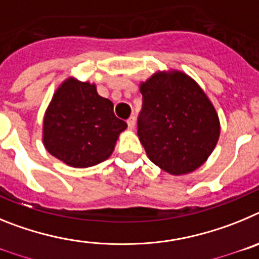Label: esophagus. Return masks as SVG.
I'll return each instance as SVG.
<instances>
[{
    "mask_svg": "<svg viewBox=\"0 0 259 259\" xmlns=\"http://www.w3.org/2000/svg\"><path fill=\"white\" fill-rule=\"evenodd\" d=\"M127 124H128V128H130V130H134L135 124H136V119H135V116H131V118L128 119Z\"/></svg>",
    "mask_w": 259,
    "mask_h": 259,
    "instance_id": "esophagus-1",
    "label": "esophagus"
}]
</instances>
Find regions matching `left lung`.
I'll list each match as a JSON object with an SVG mask.
<instances>
[{
	"label": "left lung",
	"mask_w": 259,
	"mask_h": 259,
	"mask_svg": "<svg viewBox=\"0 0 259 259\" xmlns=\"http://www.w3.org/2000/svg\"><path fill=\"white\" fill-rule=\"evenodd\" d=\"M140 92L137 135L150 161L176 176L197 170L221 135L219 116L206 93L179 70L157 71L141 81Z\"/></svg>",
	"instance_id": "left-lung-1"
}]
</instances>
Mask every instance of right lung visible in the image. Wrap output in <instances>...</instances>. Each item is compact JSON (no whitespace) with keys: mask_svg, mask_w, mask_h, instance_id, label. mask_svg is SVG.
Masks as SVG:
<instances>
[{"mask_svg":"<svg viewBox=\"0 0 259 259\" xmlns=\"http://www.w3.org/2000/svg\"><path fill=\"white\" fill-rule=\"evenodd\" d=\"M114 105L95 83L70 76L49 102L42 120V144L70 167L87 168L106 161L127 123L114 115Z\"/></svg>","mask_w":259,"mask_h":259,"instance_id":"add662e5","label":"right lung"}]
</instances>
